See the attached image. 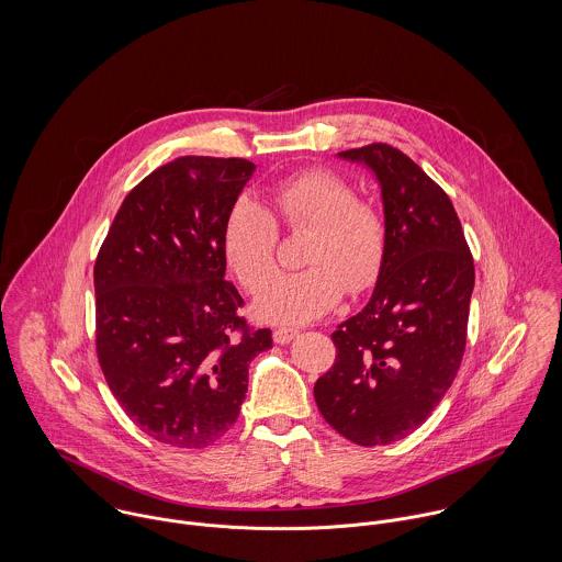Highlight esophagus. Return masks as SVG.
<instances>
[{
  "mask_svg": "<svg viewBox=\"0 0 562 562\" xmlns=\"http://www.w3.org/2000/svg\"><path fill=\"white\" fill-rule=\"evenodd\" d=\"M299 335V330L296 328H290V326H279V328H274L272 330V339L277 341V344H290L294 337Z\"/></svg>",
  "mask_w": 562,
  "mask_h": 562,
  "instance_id": "1",
  "label": "esophagus"
}]
</instances>
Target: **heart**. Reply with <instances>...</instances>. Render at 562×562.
<instances>
[{"mask_svg":"<svg viewBox=\"0 0 562 562\" xmlns=\"http://www.w3.org/2000/svg\"><path fill=\"white\" fill-rule=\"evenodd\" d=\"M310 229L299 272L277 274L255 301V314L274 324H303L330 312L344 292L370 288L383 266L387 227L381 212L359 201L333 170L307 168L268 188V210L238 199L223 223V255L246 292L274 270L277 223Z\"/></svg>","mask_w":562,"mask_h":562,"instance_id":"b5f03b06","label":"heart"}]
</instances>
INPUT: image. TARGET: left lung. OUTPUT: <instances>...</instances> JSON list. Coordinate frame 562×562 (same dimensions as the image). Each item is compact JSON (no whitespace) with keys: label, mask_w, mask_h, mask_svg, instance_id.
<instances>
[{"label":"left lung","mask_w":562,"mask_h":562,"mask_svg":"<svg viewBox=\"0 0 562 562\" xmlns=\"http://www.w3.org/2000/svg\"><path fill=\"white\" fill-rule=\"evenodd\" d=\"M337 156L374 172L387 244L368 305L330 335L337 357L314 396L341 437L390 446L424 424L461 368L474 259L452 201L408 156L383 143Z\"/></svg>","instance_id":"1"}]
</instances>
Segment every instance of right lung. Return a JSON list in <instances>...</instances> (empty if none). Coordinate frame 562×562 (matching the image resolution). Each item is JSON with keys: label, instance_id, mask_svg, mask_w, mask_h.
I'll return each mask as SVG.
<instances>
[{"label": "right lung", "instance_id": "1", "mask_svg": "<svg viewBox=\"0 0 562 562\" xmlns=\"http://www.w3.org/2000/svg\"><path fill=\"white\" fill-rule=\"evenodd\" d=\"M255 164L186 156L123 201L94 261L97 357L130 419L172 448H207L238 419L248 363L272 348L225 281L223 223Z\"/></svg>", "mask_w": 562, "mask_h": 562}]
</instances>
